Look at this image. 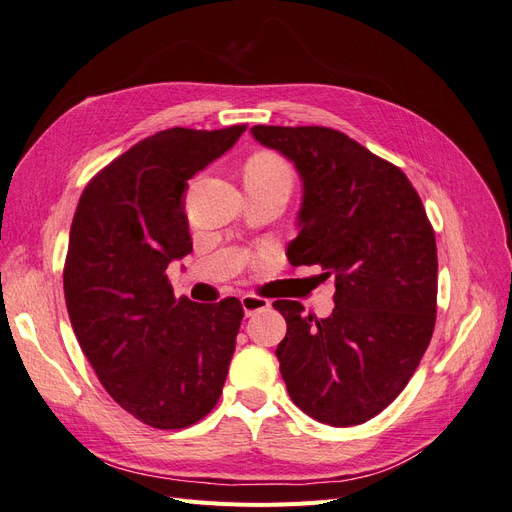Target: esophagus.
I'll return each instance as SVG.
<instances>
[{"mask_svg":"<svg viewBox=\"0 0 512 512\" xmlns=\"http://www.w3.org/2000/svg\"><path fill=\"white\" fill-rule=\"evenodd\" d=\"M241 305H243L245 316H252L256 312H262V309H269L271 301L269 299H262V297H256V294H243Z\"/></svg>","mask_w":512,"mask_h":512,"instance_id":"34e87169","label":"esophagus"}]
</instances>
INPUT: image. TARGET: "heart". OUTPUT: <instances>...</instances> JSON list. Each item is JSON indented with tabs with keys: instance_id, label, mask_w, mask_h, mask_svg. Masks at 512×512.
<instances>
[{
	"instance_id": "b5f03b06",
	"label": "heart",
	"mask_w": 512,
	"mask_h": 512,
	"mask_svg": "<svg viewBox=\"0 0 512 512\" xmlns=\"http://www.w3.org/2000/svg\"><path fill=\"white\" fill-rule=\"evenodd\" d=\"M245 173L290 181V168H288V164L282 158L273 156V153H258V156H254L250 162H247Z\"/></svg>"
}]
</instances>
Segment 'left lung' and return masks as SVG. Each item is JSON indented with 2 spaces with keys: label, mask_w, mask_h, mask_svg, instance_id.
<instances>
[{
  "label": "left lung",
  "mask_w": 512,
  "mask_h": 512,
  "mask_svg": "<svg viewBox=\"0 0 512 512\" xmlns=\"http://www.w3.org/2000/svg\"><path fill=\"white\" fill-rule=\"evenodd\" d=\"M256 141L301 179L290 265L335 277L329 318L275 301L286 337L275 350L290 399L318 423L361 425L404 391L436 324L438 252L408 177L346 134L254 126Z\"/></svg>",
  "instance_id": "8db88e82"
}]
</instances>
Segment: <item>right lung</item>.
<instances>
[{
	"instance_id": "add662e5",
	"label": "right lung",
	"mask_w": 512,
	"mask_h": 512,
	"mask_svg": "<svg viewBox=\"0 0 512 512\" xmlns=\"http://www.w3.org/2000/svg\"><path fill=\"white\" fill-rule=\"evenodd\" d=\"M243 130L153 134L91 179L74 213L64 269L74 335L108 395L151 427L209 414L235 352L241 301L175 299L166 269L192 252L188 179Z\"/></svg>"
}]
</instances>
